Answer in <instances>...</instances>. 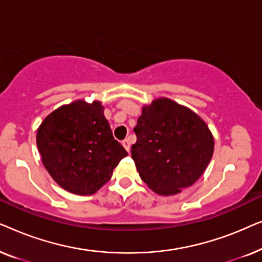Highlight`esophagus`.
Wrapping results in <instances>:
<instances>
[{
	"instance_id": "esophagus-1",
	"label": "esophagus",
	"mask_w": 262,
	"mask_h": 262,
	"mask_svg": "<svg viewBox=\"0 0 262 262\" xmlns=\"http://www.w3.org/2000/svg\"><path fill=\"white\" fill-rule=\"evenodd\" d=\"M121 144L124 145V148L126 149L127 152H130V150H131V141H130V138H125L124 141L121 142Z\"/></svg>"
}]
</instances>
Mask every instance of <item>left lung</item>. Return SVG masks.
<instances>
[{
    "mask_svg": "<svg viewBox=\"0 0 262 262\" xmlns=\"http://www.w3.org/2000/svg\"><path fill=\"white\" fill-rule=\"evenodd\" d=\"M131 148L139 177L160 195H175L202 177L213 155L207 124L188 107L157 98L142 107Z\"/></svg>",
    "mask_w": 262,
    "mask_h": 262,
    "instance_id": "1",
    "label": "left lung"
}]
</instances>
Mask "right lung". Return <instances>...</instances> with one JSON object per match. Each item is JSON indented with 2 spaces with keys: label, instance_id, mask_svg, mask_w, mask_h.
<instances>
[{
  "label": "right lung",
  "instance_id": "obj_1",
  "mask_svg": "<svg viewBox=\"0 0 262 262\" xmlns=\"http://www.w3.org/2000/svg\"><path fill=\"white\" fill-rule=\"evenodd\" d=\"M103 110L98 100H76L50 113L37 130L45 169L57 185L74 194H94L127 156L114 139Z\"/></svg>",
  "mask_w": 262,
  "mask_h": 262
}]
</instances>
